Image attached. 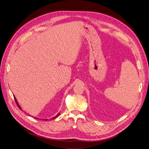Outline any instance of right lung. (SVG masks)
Here are the masks:
<instances>
[{
  "label": "right lung",
  "mask_w": 149,
  "mask_h": 149,
  "mask_svg": "<svg viewBox=\"0 0 149 149\" xmlns=\"http://www.w3.org/2000/svg\"><path fill=\"white\" fill-rule=\"evenodd\" d=\"M15 101H16V103H17V106H19V108H20V109H21V107H20V106H19V103H18V102H17V100H16V98H15ZM59 115H60V113H58V114H57V115H56V116H55V117H54V118H52V119H55V118H57V117H58V116H59ZM44 120H48V119H44Z\"/></svg>",
  "instance_id": "add662e5"
}]
</instances>
